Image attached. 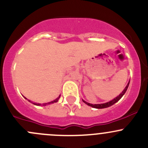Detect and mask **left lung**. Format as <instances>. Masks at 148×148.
I'll return each instance as SVG.
<instances>
[{
	"mask_svg": "<svg viewBox=\"0 0 148 148\" xmlns=\"http://www.w3.org/2000/svg\"><path fill=\"white\" fill-rule=\"evenodd\" d=\"M129 84H130V82H128L127 84L126 87L125 88V89H124L123 91L122 92V93L120 94L119 96H117V97H115L114 99H113L112 100L110 101V102H106V103H103V104H90V103L89 102H86V101L83 100V102L85 103V104H86L87 105L90 106V107H94V108H97V109H102V108H106V107H110V106L113 105V104H114V103H116L117 102H118L119 100L121 99V98L123 97V95H125V92H126L128 86H129Z\"/></svg>",
	"mask_w": 148,
	"mask_h": 148,
	"instance_id": "obj_1",
	"label": "left lung"
}]
</instances>
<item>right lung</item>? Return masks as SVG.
<instances>
[{
	"mask_svg": "<svg viewBox=\"0 0 148 148\" xmlns=\"http://www.w3.org/2000/svg\"><path fill=\"white\" fill-rule=\"evenodd\" d=\"M59 98H60V96L59 97L57 98V99H55V100H53V101H52V102H49V103H46V104H39V103H33V104H35V105H37V106H39V105H46V104H52V103H54V102H58V100H59ZM30 102V101H29Z\"/></svg>",
	"mask_w": 148,
	"mask_h": 148,
	"instance_id": "1",
	"label": "right lung"
}]
</instances>
